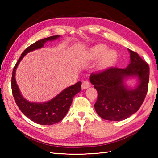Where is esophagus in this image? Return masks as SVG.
<instances>
[{
  "mask_svg": "<svg viewBox=\"0 0 158 158\" xmlns=\"http://www.w3.org/2000/svg\"><path fill=\"white\" fill-rule=\"evenodd\" d=\"M90 83L88 81H84L82 82V84H81V88L82 89H86L90 87Z\"/></svg>",
  "mask_w": 158,
  "mask_h": 158,
  "instance_id": "obj_1",
  "label": "esophagus"
}]
</instances>
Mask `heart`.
<instances>
[{"mask_svg":"<svg viewBox=\"0 0 158 158\" xmlns=\"http://www.w3.org/2000/svg\"><path fill=\"white\" fill-rule=\"evenodd\" d=\"M108 47L104 44H99L91 47L89 50V56L90 59L101 58L99 60L98 68L100 69H104L113 65L117 58V53L114 50L106 51Z\"/></svg>","mask_w":158,"mask_h":158,"instance_id":"obj_1","label":"heart"}]
</instances>
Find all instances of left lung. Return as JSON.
Instances as JSON below:
<instances>
[{"label":"left lung","mask_w":158,"mask_h":158,"mask_svg":"<svg viewBox=\"0 0 158 158\" xmlns=\"http://www.w3.org/2000/svg\"><path fill=\"white\" fill-rule=\"evenodd\" d=\"M128 51L130 63L127 68L111 67L90 76V81L98 91L95 109L102 118L107 121H123L136 113L148 91V63L137 53ZM130 76L139 78V84L134 89H127L124 84V80Z\"/></svg>","instance_id":"left-lung-1"}]
</instances>
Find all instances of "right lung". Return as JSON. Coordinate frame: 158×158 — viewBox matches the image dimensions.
I'll return each instance as SVG.
<instances>
[{"label": "right lung", "instance_id": "1", "mask_svg": "<svg viewBox=\"0 0 158 158\" xmlns=\"http://www.w3.org/2000/svg\"><path fill=\"white\" fill-rule=\"evenodd\" d=\"M59 35H53L42 39L35 42L26 48L16 63L12 71V95L18 107L21 111L31 119L32 121L40 125H53L60 122L70 107L74 95L81 90V82H77L63 90L52 100L43 103L31 102L26 100L21 95L15 79V72L19 63L27 53L43 47L44 44L47 41H52L59 37Z\"/></svg>", "mask_w": 158, "mask_h": 158}]
</instances>
